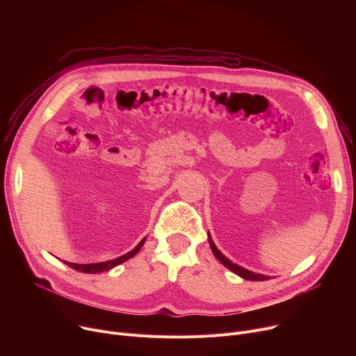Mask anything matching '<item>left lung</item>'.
<instances>
[{"instance_id": "1", "label": "left lung", "mask_w": 356, "mask_h": 356, "mask_svg": "<svg viewBox=\"0 0 356 356\" xmlns=\"http://www.w3.org/2000/svg\"><path fill=\"white\" fill-rule=\"evenodd\" d=\"M208 236H209V245H211V248H212V252H213V255L220 261V263L225 266L228 270H231L232 273H235L236 275H239V277H242V278H245V280H250V282H266V280H270V277H267V275H263V274H255V273H252V271H250V270H247V268H242L241 266H238V264H234L232 261H229L225 255H223L218 248H216V245L213 244V241H212V238H211V234L208 232Z\"/></svg>"}]
</instances>
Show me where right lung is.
Segmentation results:
<instances>
[{
  "mask_svg": "<svg viewBox=\"0 0 356 356\" xmlns=\"http://www.w3.org/2000/svg\"><path fill=\"white\" fill-rule=\"evenodd\" d=\"M144 242H145V238H143V239L140 241V244H138L134 250H131L129 252H127V254H124V255H121V257H118V258L109 259V261H104V263L74 264V263H67V261H63V263H65L66 266H69L70 268H73V270L81 271V273H88V274H98V273H102V271H109V270H112L114 267L122 264L124 261L129 259L131 257H134V255L141 250V247L144 245Z\"/></svg>",
  "mask_w": 356,
  "mask_h": 356,
  "instance_id": "1",
  "label": "right lung"
}]
</instances>
